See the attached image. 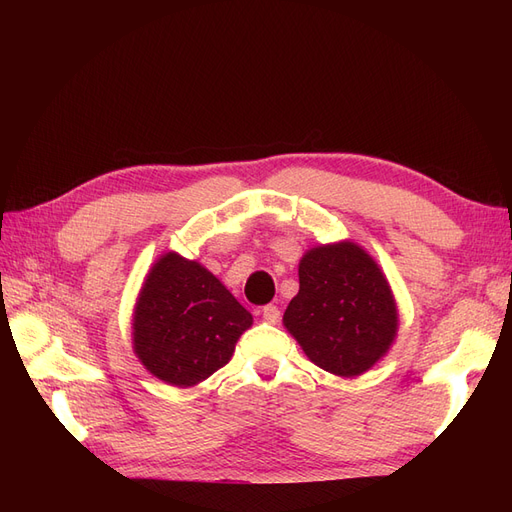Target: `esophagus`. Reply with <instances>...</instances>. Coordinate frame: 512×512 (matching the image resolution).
Masks as SVG:
<instances>
[{"label": "esophagus", "mask_w": 512, "mask_h": 512, "mask_svg": "<svg viewBox=\"0 0 512 512\" xmlns=\"http://www.w3.org/2000/svg\"><path fill=\"white\" fill-rule=\"evenodd\" d=\"M280 307L277 305H265L262 307V320L265 322H269V324H275V322H280Z\"/></svg>", "instance_id": "obj_1"}]
</instances>
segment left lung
Returning a JSON list of instances; mask_svg holds the SVG:
<instances>
[{
    "instance_id": "obj_1",
    "label": "left lung",
    "mask_w": 512,
    "mask_h": 512,
    "mask_svg": "<svg viewBox=\"0 0 512 512\" xmlns=\"http://www.w3.org/2000/svg\"><path fill=\"white\" fill-rule=\"evenodd\" d=\"M303 352L335 376H359L389 350L397 307L382 271L359 245L309 250L299 265V294L284 314Z\"/></svg>"
}]
</instances>
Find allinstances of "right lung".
Masks as SVG:
<instances>
[{
	"label": "right lung",
	"mask_w": 512,
	"mask_h": 512,
	"mask_svg": "<svg viewBox=\"0 0 512 512\" xmlns=\"http://www.w3.org/2000/svg\"><path fill=\"white\" fill-rule=\"evenodd\" d=\"M252 314L198 262L166 254L134 316V350L160 380L192 386L224 367Z\"/></svg>",
	"instance_id": "add662e5"
}]
</instances>
